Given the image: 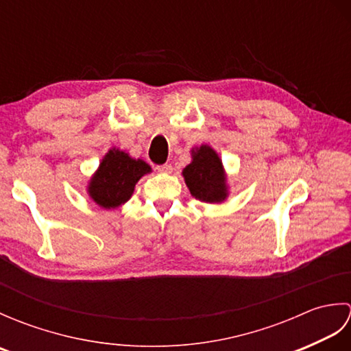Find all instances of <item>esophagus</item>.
<instances>
[{
    "label": "esophagus",
    "mask_w": 351,
    "mask_h": 351,
    "mask_svg": "<svg viewBox=\"0 0 351 351\" xmlns=\"http://www.w3.org/2000/svg\"><path fill=\"white\" fill-rule=\"evenodd\" d=\"M156 170H158L160 173H171L173 167H171V164L166 162V164H161V166H156Z\"/></svg>",
    "instance_id": "34e87169"
}]
</instances>
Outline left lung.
I'll list each match as a JSON object with an SVG mask.
<instances>
[{"instance_id":"8db88e82","label":"left lung","mask_w":351,"mask_h":351,"mask_svg":"<svg viewBox=\"0 0 351 351\" xmlns=\"http://www.w3.org/2000/svg\"><path fill=\"white\" fill-rule=\"evenodd\" d=\"M191 162L182 170L191 196L206 204H220L228 197L226 175L217 152L202 145L191 149Z\"/></svg>"}]
</instances>
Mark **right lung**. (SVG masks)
<instances>
[{"instance_id":"obj_1","label":"right lung","mask_w":351,"mask_h":351,"mask_svg":"<svg viewBox=\"0 0 351 351\" xmlns=\"http://www.w3.org/2000/svg\"><path fill=\"white\" fill-rule=\"evenodd\" d=\"M151 170V166L143 160H134L121 149L113 147L104 156L99 169L92 176L87 193L101 208H117L130 200L140 178Z\"/></svg>"}]
</instances>
